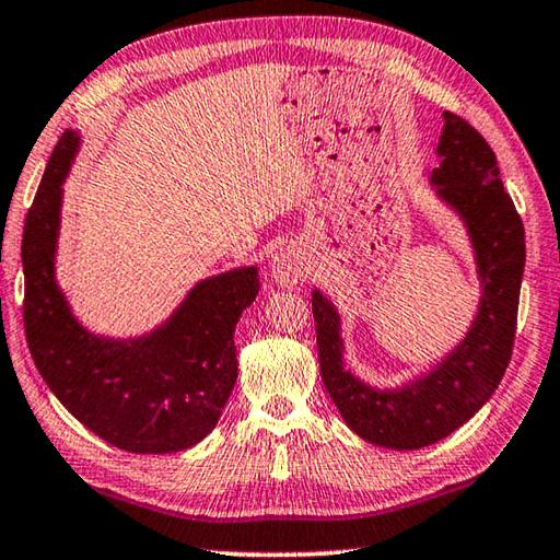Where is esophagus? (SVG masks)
I'll return each mask as SVG.
<instances>
[{
  "mask_svg": "<svg viewBox=\"0 0 560 560\" xmlns=\"http://www.w3.org/2000/svg\"><path fill=\"white\" fill-rule=\"evenodd\" d=\"M271 277L277 279L281 287H295L305 277L303 259L295 255L293 249H281L277 257L271 259Z\"/></svg>",
  "mask_w": 560,
  "mask_h": 560,
  "instance_id": "1",
  "label": "esophagus"
}]
</instances>
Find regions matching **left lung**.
Wrapping results in <instances>:
<instances>
[{"label":"left lung","mask_w":560,"mask_h":560,"mask_svg":"<svg viewBox=\"0 0 560 560\" xmlns=\"http://www.w3.org/2000/svg\"><path fill=\"white\" fill-rule=\"evenodd\" d=\"M436 152L442 158L432 170L436 194L466 221L483 281L478 317L464 342L424 378L396 390H374L342 366L339 317L323 293L313 291L317 359L339 415L361 440L408 452L444 440L495 393L512 357L527 257L522 218L486 138L466 118L444 112Z\"/></svg>","instance_id":"8db88e82"}]
</instances>
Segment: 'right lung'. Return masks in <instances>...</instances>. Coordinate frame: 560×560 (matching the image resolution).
I'll list each match as a JSON object with an SVG mask.
<instances>
[{
    "mask_svg": "<svg viewBox=\"0 0 560 560\" xmlns=\"http://www.w3.org/2000/svg\"><path fill=\"white\" fill-rule=\"evenodd\" d=\"M77 136L65 130L33 199L24 261V330L38 374L86 430L130 454L189 448L213 430L237 381L235 325L257 299V269L206 279L158 332L114 342L74 320L52 277L60 184Z\"/></svg>",
    "mask_w": 560,
    "mask_h": 560,
    "instance_id": "add662e5",
    "label": "right lung"
}]
</instances>
